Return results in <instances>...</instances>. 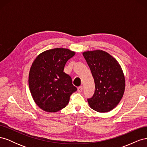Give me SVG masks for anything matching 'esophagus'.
Listing matches in <instances>:
<instances>
[{
	"label": "esophagus",
	"mask_w": 147,
	"mask_h": 147,
	"mask_svg": "<svg viewBox=\"0 0 147 147\" xmlns=\"http://www.w3.org/2000/svg\"><path fill=\"white\" fill-rule=\"evenodd\" d=\"M78 92H82V91H83V86H79L78 88Z\"/></svg>",
	"instance_id": "1"
}]
</instances>
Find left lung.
Here are the masks:
<instances>
[{"label": "left lung", "instance_id": "8db88e82", "mask_svg": "<svg viewBox=\"0 0 147 147\" xmlns=\"http://www.w3.org/2000/svg\"><path fill=\"white\" fill-rule=\"evenodd\" d=\"M94 80L95 91L88 99L90 107L99 112L113 109L123 97L125 78L121 66L109 53L102 50L83 53Z\"/></svg>", "mask_w": 147, "mask_h": 147}]
</instances>
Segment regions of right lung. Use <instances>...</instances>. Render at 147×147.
Here are the masks:
<instances>
[{
    "label": "right lung",
    "mask_w": 147,
    "mask_h": 147,
    "mask_svg": "<svg viewBox=\"0 0 147 147\" xmlns=\"http://www.w3.org/2000/svg\"><path fill=\"white\" fill-rule=\"evenodd\" d=\"M75 54L65 48H55L40 54L34 60L29 75V86L33 99L40 108L56 112L68 104L77 88L64 66Z\"/></svg>",
    "instance_id": "1"
}]
</instances>
